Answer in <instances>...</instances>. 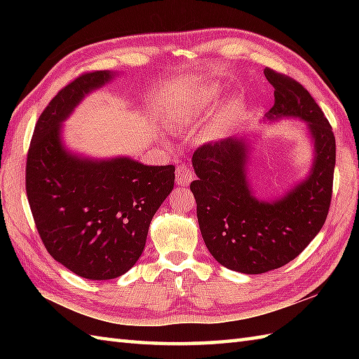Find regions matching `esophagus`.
Returning <instances> with one entry per match:
<instances>
[{
	"mask_svg": "<svg viewBox=\"0 0 359 359\" xmlns=\"http://www.w3.org/2000/svg\"><path fill=\"white\" fill-rule=\"evenodd\" d=\"M193 179L194 172L191 171V168L185 163H179L177 168H175V182H177L179 185H189Z\"/></svg>",
	"mask_w": 359,
	"mask_h": 359,
	"instance_id": "1",
	"label": "esophagus"
}]
</instances>
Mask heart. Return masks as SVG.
I'll list each match as a JSON object with an SVG mask.
<instances>
[{
    "mask_svg": "<svg viewBox=\"0 0 359 359\" xmlns=\"http://www.w3.org/2000/svg\"><path fill=\"white\" fill-rule=\"evenodd\" d=\"M216 98H217L216 88L197 90V93L189 95L187 100L179 103V106H175V109L172 111V120L177 125L191 123V121L205 116V114L211 109V106L216 102ZM236 120H238V109L233 106V108L224 111L220 116L215 118V121H212L207 129V135L208 137L222 135L225 131H228V128L234 125Z\"/></svg>",
    "mask_w": 359,
    "mask_h": 359,
    "instance_id": "obj_1",
    "label": "heart"
}]
</instances>
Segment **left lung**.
Instances as JSON below:
<instances>
[{"mask_svg":"<svg viewBox=\"0 0 359 359\" xmlns=\"http://www.w3.org/2000/svg\"><path fill=\"white\" fill-rule=\"evenodd\" d=\"M264 74L274 88V104L266 118L307 121L315 147L309 177L278 201H259L247 180V143L228 137L196 149L197 180L189 185L211 256L226 269L245 274H261L288 264L321 231L330 208L337 160L332 126L309 90L269 67Z\"/></svg>","mask_w":359,"mask_h":359,"instance_id":"1","label":"left lung"}]
</instances>
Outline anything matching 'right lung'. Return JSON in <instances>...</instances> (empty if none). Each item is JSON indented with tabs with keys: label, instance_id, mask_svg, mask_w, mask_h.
Listing matches in <instances>:
<instances>
[{
	"label": "right lung",
	"instance_id": "add662e5",
	"mask_svg": "<svg viewBox=\"0 0 359 359\" xmlns=\"http://www.w3.org/2000/svg\"><path fill=\"white\" fill-rule=\"evenodd\" d=\"M112 77L86 72L60 90L36 121L26 163L27 201L46 250L94 280L118 278L139 261L151 220L174 188L172 165L93 160L63 147V121Z\"/></svg>",
	"mask_w": 359,
	"mask_h": 359
}]
</instances>
